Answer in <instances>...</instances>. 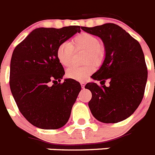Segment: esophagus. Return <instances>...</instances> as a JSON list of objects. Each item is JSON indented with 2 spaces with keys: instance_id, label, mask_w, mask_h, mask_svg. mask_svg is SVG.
I'll use <instances>...</instances> for the list:
<instances>
[{
  "instance_id": "esophagus-1",
  "label": "esophagus",
  "mask_w": 155,
  "mask_h": 155,
  "mask_svg": "<svg viewBox=\"0 0 155 155\" xmlns=\"http://www.w3.org/2000/svg\"><path fill=\"white\" fill-rule=\"evenodd\" d=\"M81 88H82V89H84V88H85V82H81Z\"/></svg>"
}]
</instances>
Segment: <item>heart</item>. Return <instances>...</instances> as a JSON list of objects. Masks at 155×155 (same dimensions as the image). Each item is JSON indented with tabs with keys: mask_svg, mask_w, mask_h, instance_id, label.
Instances as JSON below:
<instances>
[{
	"mask_svg": "<svg viewBox=\"0 0 155 155\" xmlns=\"http://www.w3.org/2000/svg\"><path fill=\"white\" fill-rule=\"evenodd\" d=\"M74 49L85 51V62H93L99 64L104 58V49L100 45L97 37L89 33L83 32L74 37L70 43L62 42L57 48L56 55L58 62L63 66H69L72 63ZM95 67L93 64L85 66H70L66 70V76L69 78L77 81H85L94 71Z\"/></svg>",
	"mask_w": 155,
	"mask_h": 155,
	"instance_id": "1",
	"label": "heart"
}]
</instances>
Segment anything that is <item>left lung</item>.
<instances>
[{
  "label": "left lung",
  "mask_w": 155,
  "mask_h": 155,
  "mask_svg": "<svg viewBox=\"0 0 155 155\" xmlns=\"http://www.w3.org/2000/svg\"><path fill=\"white\" fill-rule=\"evenodd\" d=\"M83 31L102 39L105 58L101 68L92 75L100 81L87 83L85 89L92 93L89 109L97 120L114 124L128 118L137 109L143 98L147 80V68L142 47L136 39L115 24ZM106 80L110 86L104 85Z\"/></svg>",
  "instance_id": "obj_1"
}]
</instances>
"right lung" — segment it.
Here are the masks:
<instances>
[{
    "label": "right lung",
    "instance_id": "obj_1",
    "mask_svg": "<svg viewBox=\"0 0 155 155\" xmlns=\"http://www.w3.org/2000/svg\"><path fill=\"white\" fill-rule=\"evenodd\" d=\"M82 28H36L14 49L10 63L12 94L24 118L39 128H60L70 118L81 86L71 78L61 83L65 71L56 51L60 43Z\"/></svg>",
    "mask_w": 155,
    "mask_h": 155
}]
</instances>
